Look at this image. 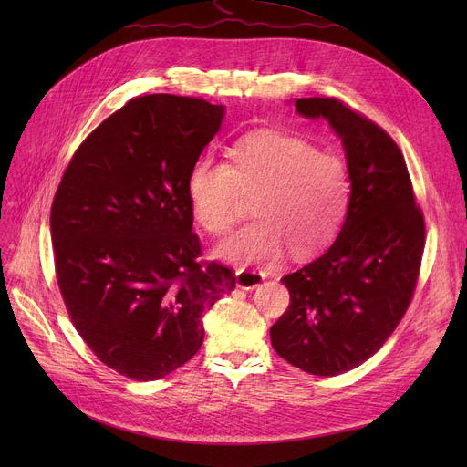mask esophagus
<instances>
[{
	"mask_svg": "<svg viewBox=\"0 0 467 467\" xmlns=\"http://www.w3.org/2000/svg\"><path fill=\"white\" fill-rule=\"evenodd\" d=\"M265 280V275L259 271H252V268H240L236 273V285L240 289H255Z\"/></svg>",
	"mask_w": 467,
	"mask_h": 467,
	"instance_id": "esophagus-1",
	"label": "esophagus"
}]
</instances>
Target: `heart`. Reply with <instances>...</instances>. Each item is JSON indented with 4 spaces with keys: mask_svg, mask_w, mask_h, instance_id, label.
I'll list each match as a JSON object with an SVG mask.
<instances>
[{
    "mask_svg": "<svg viewBox=\"0 0 467 467\" xmlns=\"http://www.w3.org/2000/svg\"><path fill=\"white\" fill-rule=\"evenodd\" d=\"M350 176L340 157L291 134L261 132L227 150V162L196 159L187 174L191 213L208 234H225L254 199L252 223L217 244L233 265H273L285 248L296 257L326 250L345 223Z\"/></svg>",
    "mask_w": 467,
    "mask_h": 467,
    "instance_id": "obj_1",
    "label": "heart"
}]
</instances>
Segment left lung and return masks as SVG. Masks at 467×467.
<instances>
[{"mask_svg":"<svg viewBox=\"0 0 467 467\" xmlns=\"http://www.w3.org/2000/svg\"><path fill=\"white\" fill-rule=\"evenodd\" d=\"M342 140L350 206L320 257L282 278L289 306L271 327L280 358L316 377H335L377 354L405 316L424 254V215L396 141L335 98H297Z\"/></svg>","mask_w":467,"mask_h":467,"instance_id":"obj_1","label":"left lung"}]
</instances>
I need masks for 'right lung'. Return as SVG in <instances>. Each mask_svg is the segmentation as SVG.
<instances>
[{"mask_svg": "<svg viewBox=\"0 0 467 467\" xmlns=\"http://www.w3.org/2000/svg\"><path fill=\"white\" fill-rule=\"evenodd\" d=\"M225 108L147 94L92 130L51 208L57 280L87 347L109 369L157 380L204 340L202 314L234 289L231 268L199 261L187 174Z\"/></svg>", "mask_w": 467, "mask_h": 467, "instance_id": "right-lung-1", "label": "right lung"}]
</instances>
